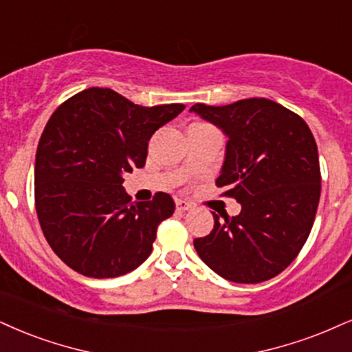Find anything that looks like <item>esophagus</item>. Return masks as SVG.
<instances>
[{
	"label": "esophagus",
	"instance_id": "1",
	"mask_svg": "<svg viewBox=\"0 0 352 352\" xmlns=\"http://www.w3.org/2000/svg\"><path fill=\"white\" fill-rule=\"evenodd\" d=\"M176 209L179 212H188L192 209V204L188 202V201H183V199H179V201H176Z\"/></svg>",
	"mask_w": 352,
	"mask_h": 352
}]
</instances>
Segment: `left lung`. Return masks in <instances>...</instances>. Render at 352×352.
<instances>
[{"mask_svg": "<svg viewBox=\"0 0 352 352\" xmlns=\"http://www.w3.org/2000/svg\"><path fill=\"white\" fill-rule=\"evenodd\" d=\"M190 111L228 137L215 184L241 204L235 217L214 214V230L194 248L227 280L272 279L297 258L315 222L322 175L314 133L300 116L266 98Z\"/></svg>", "mask_w": 352, "mask_h": 352, "instance_id": "8db88e82", "label": "left lung"}]
</instances>
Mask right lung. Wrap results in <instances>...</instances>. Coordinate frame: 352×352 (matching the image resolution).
I'll return each instance as SVG.
<instances>
[{
	"label": "right lung",
	"mask_w": 352,
	"mask_h": 352,
	"mask_svg": "<svg viewBox=\"0 0 352 352\" xmlns=\"http://www.w3.org/2000/svg\"><path fill=\"white\" fill-rule=\"evenodd\" d=\"M184 107H143L109 88H88L52 114L36 153V210L50 248L73 271L107 279L148 258L175 201L156 192L132 204L122 176L145 166L151 135Z\"/></svg>",
	"instance_id": "1"
}]
</instances>
